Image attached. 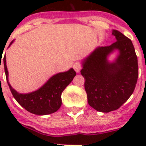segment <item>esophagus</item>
Returning <instances> with one entry per match:
<instances>
[{
    "label": "esophagus",
    "mask_w": 146,
    "mask_h": 146,
    "mask_svg": "<svg viewBox=\"0 0 146 146\" xmlns=\"http://www.w3.org/2000/svg\"><path fill=\"white\" fill-rule=\"evenodd\" d=\"M73 68H74V69L75 70V72L78 73V72L81 70L82 66H81L80 63H79V62H76V63L74 64V65H73Z\"/></svg>",
    "instance_id": "1"
}]
</instances>
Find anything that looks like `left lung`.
<instances>
[{
    "mask_svg": "<svg viewBox=\"0 0 146 146\" xmlns=\"http://www.w3.org/2000/svg\"><path fill=\"white\" fill-rule=\"evenodd\" d=\"M116 42L98 47L82 60L81 74L89 105L99 112L118 109L133 93L138 78V64L131 40L113 30ZM115 50L119 55L113 62L108 57Z\"/></svg>",
    "mask_w": 146,
    "mask_h": 146,
    "instance_id": "1",
    "label": "left lung"
}]
</instances>
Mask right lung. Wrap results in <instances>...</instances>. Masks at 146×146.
Here are the masks:
<instances>
[{
	"label": "right lung",
	"instance_id": "obj_1",
	"mask_svg": "<svg viewBox=\"0 0 146 146\" xmlns=\"http://www.w3.org/2000/svg\"><path fill=\"white\" fill-rule=\"evenodd\" d=\"M15 40L9 44V47ZM5 74L7 83L13 96L27 111L35 115H48L56 112L62 104L61 94L68 85L73 80L76 72L71 68L69 70L60 72L51 77L41 88L28 94H20L11 87L9 82V72L6 66V55L3 58Z\"/></svg>",
	"mask_w": 146,
	"mask_h": 146
}]
</instances>
